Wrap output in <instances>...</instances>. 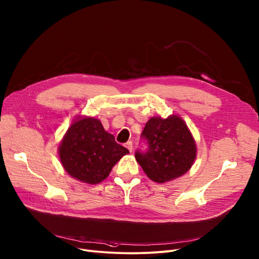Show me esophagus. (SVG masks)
Returning <instances> with one entry per match:
<instances>
[{"mask_svg": "<svg viewBox=\"0 0 259 259\" xmlns=\"http://www.w3.org/2000/svg\"><path fill=\"white\" fill-rule=\"evenodd\" d=\"M126 148L130 151V152H132V150H133V145H132V142H128L127 144H126Z\"/></svg>", "mask_w": 259, "mask_h": 259, "instance_id": "1", "label": "esophagus"}]
</instances>
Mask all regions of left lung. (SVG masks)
Returning <instances> with one entry per match:
<instances>
[{
    "label": "left lung",
    "instance_id": "obj_1",
    "mask_svg": "<svg viewBox=\"0 0 259 259\" xmlns=\"http://www.w3.org/2000/svg\"><path fill=\"white\" fill-rule=\"evenodd\" d=\"M146 151L137 150L136 161L146 175L157 183L176 179L192 167L197 147L184 120L178 115L151 117L142 133Z\"/></svg>",
    "mask_w": 259,
    "mask_h": 259
}]
</instances>
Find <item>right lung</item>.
I'll list each match as a JSON object with an SVG mask.
<instances>
[{"instance_id":"right-lung-1","label":"right lung","mask_w":259,"mask_h":259,"mask_svg":"<svg viewBox=\"0 0 259 259\" xmlns=\"http://www.w3.org/2000/svg\"><path fill=\"white\" fill-rule=\"evenodd\" d=\"M68 175L97 184L106 179L114 164L129 151L114 141L95 117H77L67 129L58 149Z\"/></svg>"}]
</instances>
